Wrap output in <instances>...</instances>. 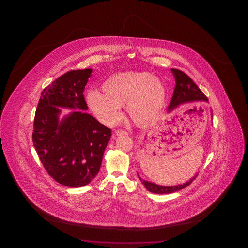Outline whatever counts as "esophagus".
Masks as SVG:
<instances>
[{"label":"esophagus","mask_w":248,"mask_h":248,"mask_svg":"<svg viewBox=\"0 0 248 248\" xmlns=\"http://www.w3.org/2000/svg\"><path fill=\"white\" fill-rule=\"evenodd\" d=\"M117 136H122V135H128V132L124 129H118L115 131Z\"/></svg>","instance_id":"1"}]
</instances>
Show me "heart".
Masks as SVG:
<instances>
[{"instance_id": "1", "label": "heart", "mask_w": 248, "mask_h": 248, "mask_svg": "<svg viewBox=\"0 0 248 248\" xmlns=\"http://www.w3.org/2000/svg\"><path fill=\"white\" fill-rule=\"evenodd\" d=\"M102 92H89L86 102L92 112L107 125H114L126 104L130 119L138 124L149 123L159 114L166 101L163 82L149 72L113 75L102 85Z\"/></svg>"}]
</instances>
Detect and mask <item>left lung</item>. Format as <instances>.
<instances>
[{
	"instance_id": "obj_1",
	"label": "left lung",
	"mask_w": 248,
	"mask_h": 248,
	"mask_svg": "<svg viewBox=\"0 0 248 248\" xmlns=\"http://www.w3.org/2000/svg\"><path fill=\"white\" fill-rule=\"evenodd\" d=\"M171 71L173 73L174 78H175V86H174V91H173V97L170 102L168 110L172 111L174 108H176L178 106L187 103V102H195V101H205L207 102V97L204 95L203 92L198 88L195 82L191 78L185 74L184 72L177 68H172ZM138 178H139L140 182L144 185L147 190L156 194H168L172 193L177 190L184 189L185 187L188 186L189 185L192 183L196 176L193 177L190 181H187L186 183L183 185H178L175 186H161L156 184L151 183L148 181L142 180L139 174L137 173Z\"/></svg>"
}]
</instances>
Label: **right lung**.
<instances>
[{
    "label": "right lung",
    "mask_w": 248,
    "mask_h": 248,
    "mask_svg": "<svg viewBox=\"0 0 248 248\" xmlns=\"http://www.w3.org/2000/svg\"><path fill=\"white\" fill-rule=\"evenodd\" d=\"M92 68L71 70L41 92L32 139L48 174L69 187L84 186L98 173L112 130L84 112V96ZM58 106L78 108L59 123ZM83 111H81V110Z\"/></svg>",
    "instance_id": "obj_1"
}]
</instances>
